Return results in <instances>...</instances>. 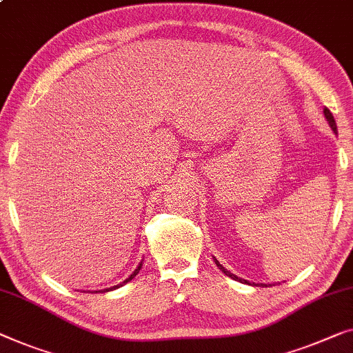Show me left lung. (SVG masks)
Masks as SVG:
<instances>
[{
	"mask_svg": "<svg viewBox=\"0 0 353 353\" xmlns=\"http://www.w3.org/2000/svg\"><path fill=\"white\" fill-rule=\"evenodd\" d=\"M323 113H325V117H326V119H328V124H330V127H331V129H333V132H334V134H338V129H336V121H334V117H333V114H331V111H330L328 108H325V110H323ZM214 263H216V265H218V268H219V269H221V270H223V272L228 275V277H231V279H234V280H237V282H243V283H248V282H247V280H243V279H240V277H237V275H234V274H231V272H228V270H226V269H224V268H223V265H221V264H219V263L216 261V259H214ZM253 285H254V283H253ZM263 287H268V285H264V283H263Z\"/></svg>",
	"mask_w": 353,
	"mask_h": 353,
	"instance_id": "obj_1",
	"label": "left lung"
}]
</instances>
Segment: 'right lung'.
<instances>
[{"mask_svg":"<svg viewBox=\"0 0 353 353\" xmlns=\"http://www.w3.org/2000/svg\"><path fill=\"white\" fill-rule=\"evenodd\" d=\"M140 269H141V264H139V268H137V269L134 270V272H132V274H130V277H129V279H125V280H124V282H122V283H119V285H116V287H113V288H106V290H103V293H105V291H111V290H116V288H119V287H122V285H125L127 282H130V280H132V279H134V277H135V275L140 272Z\"/></svg>","mask_w":353,"mask_h":353,"instance_id":"obj_1","label":"right lung"}]
</instances>
